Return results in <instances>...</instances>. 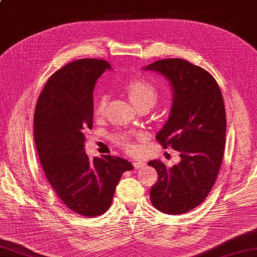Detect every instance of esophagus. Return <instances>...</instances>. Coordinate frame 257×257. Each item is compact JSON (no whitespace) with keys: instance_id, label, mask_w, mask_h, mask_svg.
<instances>
[{"instance_id":"esophagus-1","label":"esophagus","mask_w":257,"mask_h":257,"mask_svg":"<svg viewBox=\"0 0 257 257\" xmlns=\"http://www.w3.org/2000/svg\"><path fill=\"white\" fill-rule=\"evenodd\" d=\"M133 165H134V167H135L136 169H140V168L145 167L146 163H145V162H142V160H135V162L133 163Z\"/></svg>"}]
</instances>
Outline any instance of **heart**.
Segmentation results:
<instances>
[{"mask_svg":"<svg viewBox=\"0 0 257 257\" xmlns=\"http://www.w3.org/2000/svg\"><path fill=\"white\" fill-rule=\"evenodd\" d=\"M125 91L128 93V97L130 101L135 105L139 104H150L153 105L156 103L158 99V90L155 85L149 82L148 80L145 79H133L124 85ZM107 95L101 94L98 98L97 102H95L94 107V113L98 115H102L105 109V104H107ZM115 142L119 146L125 148L127 150L134 149V146L130 143V139L127 136H118L115 138Z\"/></svg>","mask_w":257,"mask_h":257,"instance_id":"heart-1","label":"heart"}]
</instances>
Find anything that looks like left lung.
<instances>
[{"label": "left lung", "instance_id": "obj_1", "mask_svg": "<svg viewBox=\"0 0 257 257\" xmlns=\"http://www.w3.org/2000/svg\"><path fill=\"white\" fill-rule=\"evenodd\" d=\"M143 69L162 74L172 87V109L156 139L180 154V162L170 168L159 159L148 163L158 174L150 199L165 214L187 213L207 197L222 165L223 95L212 74L184 59L159 60Z\"/></svg>", "mask_w": 257, "mask_h": 257}]
</instances>
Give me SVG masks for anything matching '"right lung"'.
Masks as SVG:
<instances>
[{"label":"right lung","mask_w":257,"mask_h":257,"mask_svg":"<svg viewBox=\"0 0 257 257\" xmlns=\"http://www.w3.org/2000/svg\"><path fill=\"white\" fill-rule=\"evenodd\" d=\"M110 69L97 59L64 65L48 80L34 112V142L45 177L68 208L87 217L107 212L122 174L134 169L123 158L103 155L89 160L84 152L94 85Z\"/></svg>","instance_id":"add662e5"}]
</instances>
